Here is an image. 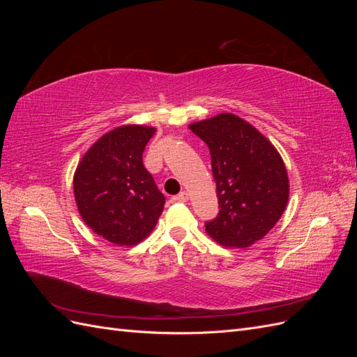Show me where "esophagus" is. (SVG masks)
I'll use <instances>...</instances> for the list:
<instances>
[{"label": "esophagus", "instance_id": "obj_1", "mask_svg": "<svg viewBox=\"0 0 357 357\" xmlns=\"http://www.w3.org/2000/svg\"><path fill=\"white\" fill-rule=\"evenodd\" d=\"M189 199V193L188 192H180L178 195H176L174 198H172V201H176V202H186Z\"/></svg>", "mask_w": 357, "mask_h": 357}]
</instances>
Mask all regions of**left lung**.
Segmentation results:
<instances>
[{
	"label": "left lung",
	"instance_id": "left-lung-1",
	"mask_svg": "<svg viewBox=\"0 0 357 357\" xmlns=\"http://www.w3.org/2000/svg\"><path fill=\"white\" fill-rule=\"evenodd\" d=\"M208 146L219 198L205 231L225 247L245 248L271 231L286 210L289 177L277 149L255 126L222 113L189 126Z\"/></svg>",
	"mask_w": 357,
	"mask_h": 357
}]
</instances>
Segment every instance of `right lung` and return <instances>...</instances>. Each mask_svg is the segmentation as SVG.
I'll use <instances>...</instances> for the list:
<instances>
[{
  "label": "right lung",
  "instance_id": "1",
  "mask_svg": "<svg viewBox=\"0 0 357 357\" xmlns=\"http://www.w3.org/2000/svg\"><path fill=\"white\" fill-rule=\"evenodd\" d=\"M156 128L125 125L102 135L74 172V198L84 223L116 245H135L153 231L165 197L143 165Z\"/></svg>",
  "mask_w": 357,
  "mask_h": 357
}]
</instances>
